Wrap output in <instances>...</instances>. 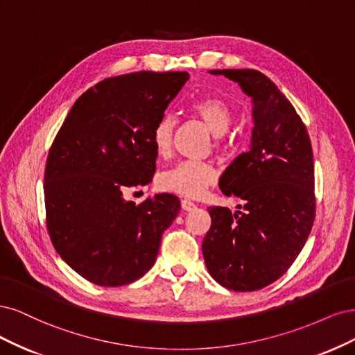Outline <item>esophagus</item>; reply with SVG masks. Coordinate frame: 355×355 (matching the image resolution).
<instances>
[{"instance_id": "34e87169", "label": "esophagus", "mask_w": 355, "mask_h": 355, "mask_svg": "<svg viewBox=\"0 0 355 355\" xmlns=\"http://www.w3.org/2000/svg\"><path fill=\"white\" fill-rule=\"evenodd\" d=\"M181 208L184 209V211H193V209H196V205H194L191 200H189V199H182L181 200Z\"/></svg>"}]
</instances>
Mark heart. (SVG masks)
Wrapping results in <instances>:
<instances>
[{"label":"heart","mask_w":355,"mask_h":355,"mask_svg":"<svg viewBox=\"0 0 355 355\" xmlns=\"http://www.w3.org/2000/svg\"><path fill=\"white\" fill-rule=\"evenodd\" d=\"M190 112L199 118L214 137L224 135L233 122V112L220 97H200L190 103ZM175 119L173 115H164L152 131V143L159 156H165L173 146ZM216 173L214 166L207 162L182 161L169 168L159 177V186L162 190L173 191L181 196L199 198L215 181Z\"/></svg>","instance_id":"b5f03b06"}]
</instances>
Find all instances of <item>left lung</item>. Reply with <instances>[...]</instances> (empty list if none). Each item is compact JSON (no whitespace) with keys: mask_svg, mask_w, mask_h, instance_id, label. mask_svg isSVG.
Masks as SVG:
<instances>
[{"mask_svg":"<svg viewBox=\"0 0 355 355\" xmlns=\"http://www.w3.org/2000/svg\"><path fill=\"white\" fill-rule=\"evenodd\" d=\"M254 103L252 140L220 178L225 196L243 200L234 214L211 207L202 252L211 276L224 288L252 292L289 270L315 216L310 135L292 103L271 79L254 69H218Z\"/></svg>","mask_w":355,"mask_h":355,"instance_id":"1","label":"left lung"}]
</instances>
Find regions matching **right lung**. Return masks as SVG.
<instances>
[{"mask_svg":"<svg viewBox=\"0 0 355 355\" xmlns=\"http://www.w3.org/2000/svg\"><path fill=\"white\" fill-rule=\"evenodd\" d=\"M187 72L107 78L72 106L50 147L44 173L47 230L57 254L98 286H125L152 268L162 233L180 212L174 194L140 205L122 198L156 171L155 123Z\"/></svg>","mask_w":355,"mask_h":355,"instance_id":"1","label":"right lung"}]
</instances>
